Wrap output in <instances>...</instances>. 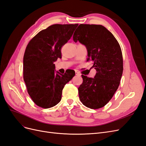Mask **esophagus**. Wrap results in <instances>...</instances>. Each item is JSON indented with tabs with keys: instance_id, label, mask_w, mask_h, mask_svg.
<instances>
[{
	"instance_id": "1",
	"label": "esophagus",
	"mask_w": 146,
	"mask_h": 146,
	"mask_svg": "<svg viewBox=\"0 0 146 146\" xmlns=\"http://www.w3.org/2000/svg\"><path fill=\"white\" fill-rule=\"evenodd\" d=\"M76 76H81V74L79 73L78 71H76Z\"/></svg>"
}]
</instances>
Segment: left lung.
I'll list each match as a JSON object with an SVG mask.
<instances>
[{"instance_id":"obj_1","label":"left lung","mask_w":146,"mask_h":146,"mask_svg":"<svg viewBox=\"0 0 146 146\" xmlns=\"http://www.w3.org/2000/svg\"><path fill=\"white\" fill-rule=\"evenodd\" d=\"M86 47L87 61L93 62L94 77L82 75L83 82L78 88L82 104L91 109L104 107L111 99L120 83L123 58L119 44L113 35L103 25L80 24L73 35Z\"/></svg>"}]
</instances>
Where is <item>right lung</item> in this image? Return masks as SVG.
<instances>
[{
	"mask_svg": "<svg viewBox=\"0 0 146 146\" xmlns=\"http://www.w3.org/2000/svg\"><path fill=\"white\" fill-rule=\"evenodd\" d=\"M78 24H54L39 32L29 42L23 59L24 80L35 104L44 108L58 104L64 85L75 76L56 71L54 63L61 58V48L71 38Z\"/></svg>",
	"mask_w": 146,
	"mask_h": 146,
	"instance_id": "obj_1",
	"label": "right lung"
}]
</instances>
